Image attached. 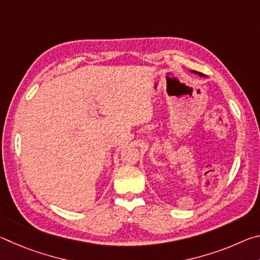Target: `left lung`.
Wrapping results in <instances>:
<instances>
[{
	"instance_id": "1",
	"label": "left lung",
	"mask_w": 260,
	"mask_h": 260,
	"mask_svg": "<svg viewBox=\"0 0 260 260\" xmlns=\"http://www.w3.org/2000/svg\"><path fill=\"white\" fill-rule=\"evenodd\" d=\"M200 76H203V74H201V73H200Z\"/></svg>"
}]
</instances>
